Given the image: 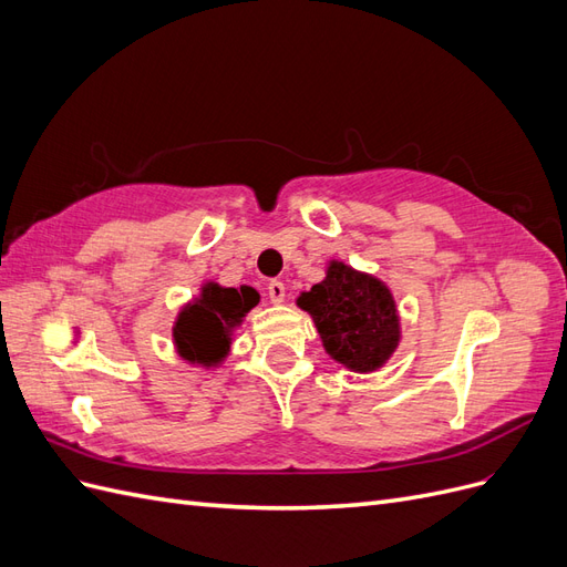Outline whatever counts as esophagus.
<instances>
[{
  "label": "esophagus",
  "mask_w": 567,
  "mask_h": 567,
  "mask_svg": "<svg viewBox=\"0 0 567 567\" xmlns=\"http://www.w3.org/2000/svg\"><path fill=\"white\" fill-rule=\"evenodd\" d=\"M267 296H269V300L271 302H284V298H286V286H284V281H269L267 284Z\"/></svg>",
  "instance_id": "esophagus-1"
}]
</instances>
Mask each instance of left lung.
I'll return each instance as SVG.
<instances>
[{
	"label": "left lung",
	"instance_id": "8db88e82",
	"mask_svg": "<svg viewBox=\"0 0 567 567\" xmlns=\"http://www.w3.org/2000/svg\"><path fill=\"white\" fill-rule=\"evenodd\" d=\"M298 305L310 312L323 348L352 371H375L400 342V319L383 281L331 262L326 279L302 293Z\"/></svg>",
	"mask_w": 567,
	"mask_h": 567
}]
</instances>
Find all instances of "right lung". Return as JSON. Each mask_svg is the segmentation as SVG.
<instances>
[{
  "label": "right lung",
  "instance_id": "add662e5",
  "mask_svg": "<svg viewBox=\"0 0 567 567\" xmlns=\"http://www.w3.org/2000/svg\"><path fill=\"white\" fill-rule=\"evenodd\" d=\"M260 300L252 288L205 284L200 298L182 310L175 323L177 350L188 362L215 364L229 350V331Z\"/></svg>",
  "mask_w": 567,
  "mask_h": 567
}]
</instances>
